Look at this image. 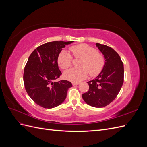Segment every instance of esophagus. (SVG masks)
Here are the masks:
<instances>
[{
  "mask_svg": "<svg viewBox=\"0 0 147 147\" xmlns=\"http://www.w3.org/2000/svg\"><path fill=\"white\" fill-rule=\"evenodd\" d=\"M72 84H73V86L78 85V84H79V83H75V82H73V83H72Z\"/></svg>",
  "mask_w": 147,
  "mask_h": 147,
  "instance_id": "obj_1",
  "label": "esophagus"
}]
</instances>
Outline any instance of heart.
Returning <instances> with one entry per match:
<instances>
[{"label": "heart", "mask_w": 147, "mask_h": 147, "mask_svg": "<svg viewBox=\"0 0 147 147\" xmlns=\"http://www.w3.org/2000/svg\"><path fill=\"white\" fill-rule=\"evenodd\" d=\"M75 58L82 59L79 65L80 68H72L64 72V77L67 80L78 82L85 79L90 73L91 77L99 75L104 68L105 58L101 53L87 44H79L70 48ZM58 64L62 69H65L71 66L72 56L69 52L62 51L57 57Z\"/></svg>", "instance_id": "obj_1"}]
</instances>
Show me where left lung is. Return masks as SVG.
Listing matches in <instances>:
<instances>
[{"instance_id": "1", "label": "left lung", "mask_w": 147, "mask_h": 147, "mask_svg": "<svg viewBox=\"0 0 147 147\" xmlns=\"http://www.w3.org/2000/svg\"><path fill=\"white\" fill-rule=\"evenodd\" d=\"M104 55L105 65L101 72L89 81V90L82 94L89 105L102 108L110 104L117 96L124 81V65L120 56L112 48L96 43Z\"/></svg>"}]
</instances>
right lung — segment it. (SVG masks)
Here are the masks:
<instances>
[{"label":"right lung","instance_id":"obj_1","mask_svg":"<svg viewBox=\"0 0 147 147\" xmlns=\"http://www.w3.org/2000/svg\"><path fill=\"white\" fill-rule=\"evenodd\" d=\"M74 41H54L44 43L33 51L29 57L23 75L25 89L37 105L52 109L65 100L72 84L67 80L56 82L62 73L57 57L66 45Z\"/></svg>","mask_w":147,"mask_h":147}]
</instances>
